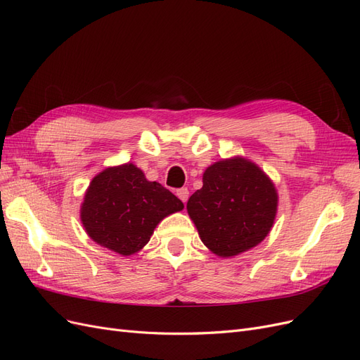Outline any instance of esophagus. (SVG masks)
<instances>
[{
    "label": "esophagus",
    "mask_w": 360,
    "mask_h": 360,
    "mask_svg": "<svg viewBox=\"0 0 360 360\" xmlns=\"http://www.w3.org/2000/svg\"><path fill=\"white\" fill-rule=\"evenodd\" d=\"M176 195L183 202H186L189 198V191H188V188H181V189H177Z\"/></svg>",
    "instance_id": "1"
}]
</instances>
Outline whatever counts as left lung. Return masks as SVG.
<instances>
[{
  "label": "left lung",
  "instance_id": "8db88e82",
  "mask_svg": "<svg viewBox=\"0 0 360 360\" xmlns=\"http://www.w3.org/2000/svg\"><path fill=\"white\" fill-rule=\"evenodd\" d=\"M186 207L202 243L216 255L233 257L264 240L275 221L278 193L255 163L236 158L207 168L202 188Z\"/></svg>",
  "mask_w": 360,
  "mask_h": 360
}]
</instances>
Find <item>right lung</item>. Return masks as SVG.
<instances>
[{
	"instance_id": "obj_1",
	"label": "right lung",
	"mask_w": 360,
	"mask_h": 360,
	"mask_svg": "<svg viewBox=\"0 0 360 360\" xmlns=\"http://www.w3.org/2000/svg\"><path fill=\"white\" fill-rule=\"evenodd\" d=\"M183 202L158 181H148L134 163L102 171L91 180L81 221L96 243L120 255L143 249L163 217Z\"/></svg>"
}]
</instances>
